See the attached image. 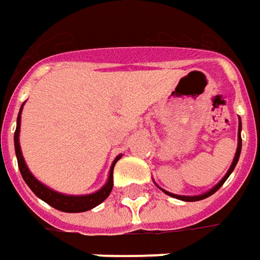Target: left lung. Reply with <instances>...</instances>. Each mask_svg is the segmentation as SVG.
I'll return each mask as SVG.
<instances>
[{
	"label": "left lung",
	"instance_id": "1",
	"mask_svg": "<svg viewBox=\"0 0 260 260\" xmlns=\"http://www.w3.org/2000/svg\"><path fill=\"white\" fill-rule=\"evenodd\" d=\"M241 130H242V123H241V117H239V126H238V147H236V153H235V157H234V161H232V164H231V167H229L228 173L223 175L222 180L216 184L215 187H212L211 189H208L207 192H204V194H200V195H177V194H171V192H168L166 189H162L161 187H158L157 184V187L160 188L161 191L164 192V194L170 195V197H173V198H177V200H181V201H187V202H192V201H201V200H205V198H208L211 197L212 194H215L216 191L219 189V188L222 187V184L226 180H228V177L231 175V173L235 170L236 164H238V160H239V155H241V150H242V139H241Z\"/></svg>",
	"mask_w": 260,
	"mask_h": 260
}]
</instances>
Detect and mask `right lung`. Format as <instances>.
Instances as JSON below:
<instances>
[{
	"instance_id": "1",
	"label": "right lung",
	"mask_w": 260,
	"mask_h": 260,
	"mask_svg": "<svg viewBox=\"0 0 260 260\" xmlns=\"http://www.w3.org/2000/svg\"><path fill=\"white\" fill-rule=\"evenodd\" d=\"M22 109H24V103H22V106L19 109V113H18L17 130H15V134H14V146H15V154H17L18 167H19L21 175H22L24 181L26 182V185L31 188L32 192L37 195L38 198H41L42 201L49 204L55 209L62 211V212H71V214H73V212H85V211H89V209L98 207L99 204L105 201L107 197H109V194L112 192L113 168L116 166V162L121 158V154H119L112 162V167H110V171H109V177H107L106 184L100 188V189H98L96 192H92V194L87 195H68L58 192V191L46 187L45 184H42L39 180H37L34 177V174L29 171L26 162H25L24 155H22V151H21V146H19L21 113H22Z\"/></svg>"
}]
</instances>
